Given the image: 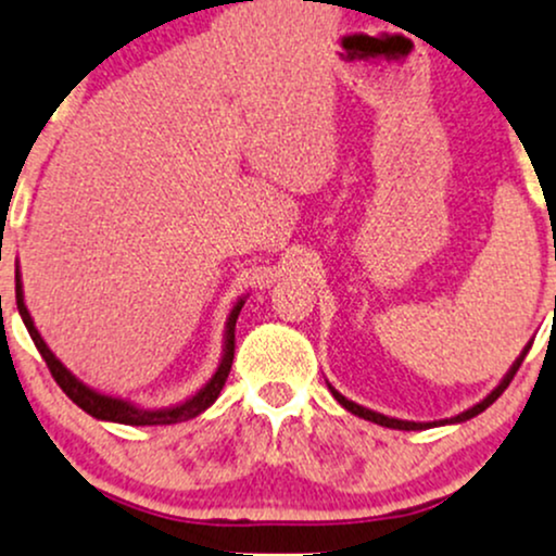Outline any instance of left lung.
Returning a JSON list of instances; mask_svg holds the SVG:
<instances>
[{
  "label": "left lung",
  "mask_w": 556,
  "mask_h": 556,
  "mask_svg": "<svg viewBox=\"0 0 556 556\" xmlns=\"http://www.w3.org/2000/svg\"><path fill=\"white\" fill-rule=\"evenodd\" d=\"M528 351H530V343H528L526 348H522V353H520V356L515 358V364H511L509 371H506V375L502 377V382H498V386L493 388L491 393H488L483 401H478V404H475V406H469L467 412L456 414V417H451V419H441V422H408V419H395V417H386V414H380V412H371V408H367V406H358V404H353V401H348L345 395H343V393H338V390H334L332 386H329V390H332L334 401H338V404L343 406V408H348V412H351V414H356V417H362V419H369V422H375V425H382V427H393V430H427V427H438V425H456V422H467V419L478 417L480 412H485V408L491 406L493 401H496L498 395H502L506 388H509L511 377L517 375V369H520L522 358H526V353H528Z\"/></svg>",
  "instance_id": "obj_1"
}]
</instances>
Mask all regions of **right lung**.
Wrapping results in <instances>:
<instances>
[{
	"mask_svg": "<svg viewBox=\"0 0 556 556\" xmlns=\"http://www.w3.org/2000/svg\"><path fill=\"white\" fill-rule=\"evenodd\" d=\"M245 298H237V303L231 306L229 316H227V327H224V353H222V362H218L216 371L211 375V380L205 382L203 388L198 390L194 395H189V399L181 401V404H174V406H163V408H144V406H137L131 404V401L126 399H118V395H108V393H100V390L89 388L87 382L78 380L73 371L65 367L63 362H60L58 356L50 351V345L45 343V338L39 334V329H36L34 319H30L28 308H26V301H23V279H21V268L15 266V301H17V311H21V319L23 325H26L30 340H34V345L39 348L41 358L47 362V367H50L54 382H58L60 388H63V393L68 395L76 406H81L84 412L91 414L94 419H102V422H118V425H134V427H144V425H176V422H187V419L198 417V414H203L205 408H208L213 401L218 399V393H222L224 382H227L229 377V369H231V358H235V325H237V316H240L242 306H245Z\"/></svg>",
	"mask_w": 556,
	"mask_h": 556,
	"instance_id": "add662e5",
	"label": "right lung"
}]
</instances>
